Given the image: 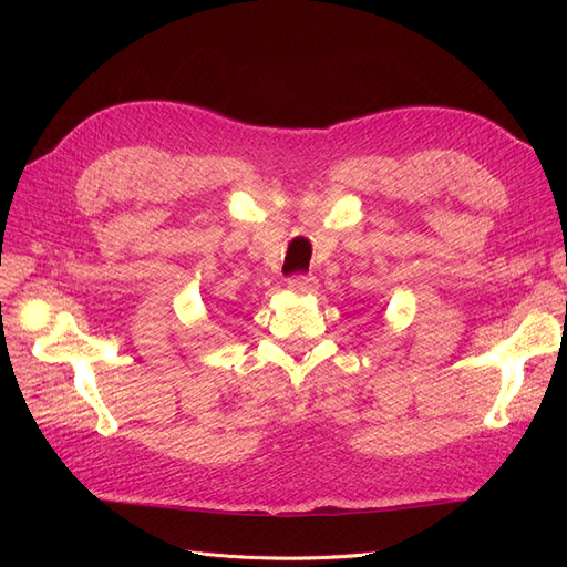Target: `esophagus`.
Wrapping results in <instances>:
<instances>
[{
  "label": "esophagus",
  "instance_id": "esophagus-1",
  "mask_svg": "<svg viewBox=\"0 0 567 567\" xmlns=\"http://www.w3.org/2000/svg\"><path fill=\"white\" fill-rule=\"evenodd\" d=\"M288 288L305 296V293H315L319 288V281L312 277V274H296V277L288 279Z\"/></svg>",
  "mask_w": 567,
  "mask_h": 567
}]
</instances>
